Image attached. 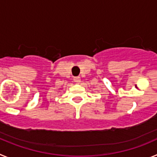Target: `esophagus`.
Returning a JSON list of instances; mask_svg holds the SVG:
<instances>
[{
	"label": "esophagus",
	"instance_id": "34e87169",
	"mask_svg": "<svg viewBox=\"0 0 157 157\" xmlns=\"http://www.w3.org/2000/svg\"><path fill=\"white\" fill-rule=\"evenodd\" d=\"M74 81L76 83H79L80 81H81V79H80L79 77H75L74 78Z\"/></svg>",
	"mask_w": 157,
	"mask_h": 157
}]
</instances>
